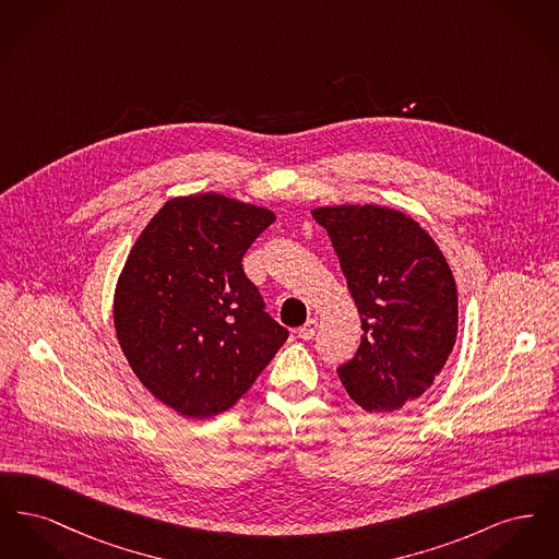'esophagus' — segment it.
I'll list each match as a JSON object with an SVG mask.
<instances>
[{
    "label": "esophagus",
    "mask_w": 559,
    "mask_h": 559,
    "mask_svg": "<svg viewBox=\"0 0 559 559\" xmlns=\"http://www.w3.org/2000/svg\"><path fill=\"white\" fill-rule=\"evenodd\" d=\"M317 329H319V322L314 319L308 320L304 326H299V329H297V335H299L301 340H306V342H308V340H312V337L317 335Z\"/></svg>",
    "instance_id": "34e87169"
}]
</instances>
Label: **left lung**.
Returning a JSON list of instances; mask_svg holds the SVG:
<instances>
[{
    "instance_id": "obj_1",
    "label": "left lung",
    "mask_w": 559,
    "mask_h": 559,
    "mask_svg": "<svg viewBox=\"0 0 559 559\" xmlns=\"http://www.w3.org/2000/svg\"><path fill=\"white\" fill-rule=\"evenodd\" d=\"M312 215L331 237L365 331L337 374L365 411H399L426 394L456 342L452 270L436 240L406 213L335 205Z\"/></svg>"
}]
</instances>
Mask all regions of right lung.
<instances>
[{"instance_id":"1","label":"right lung","mask_w":559,"mask_h":559,"mask_svg":"<svg viewBox=\"0 0 559 559\" xmlns=\"http://www.w3.org/2000/svg\"><path fill=\"white\" fill-rule=\"evenodd\" d=\"M276 215L203 192L167 201L133 242L112 319L140 383L190 419H210L253 385L289 337L242 272Z\"/></svg>"}]
</instances>
